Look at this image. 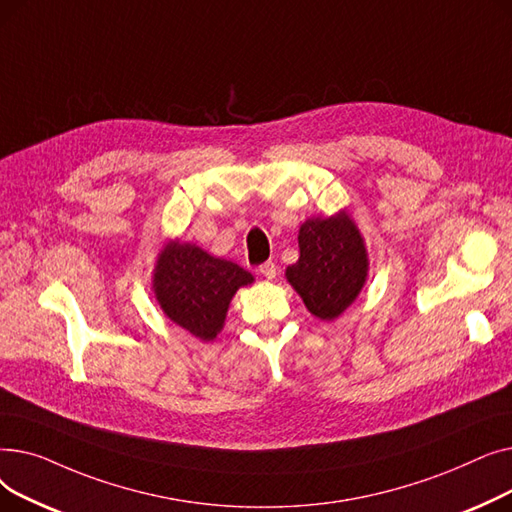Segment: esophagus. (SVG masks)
Returning a JSON list of instances; mask_svg holds the SVG:
<instances>
[{
  "mask_svg": "<svg viewBox=\"0 0 512 512\" xmlns=\"http://www.w3.org/2000/svg\"><path fill=\"white\" fill-rule=\"evenodd\" d=\"M259 274L265 276L267 280H274L276 274H278V267L272 261H265L263 265H259Z\"/></svg>",
  "mask_w": 512,
  "mask_h": 512,
  "instance_id": "34e87169",
  "label": "esophagus"
}]
</instances>
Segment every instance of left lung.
<instances>
[{"label": "left lung", "instance_id": "obj_1", "mask_svg": "<svg viewBox=\"0 0 512 512\" xmlns=\"http://www.w3.org/2000/svg\"><path fill=\"white\" fill-rule=\"evenodd\" d=\"M299 261L286 270L288 282L305 307L332 321L361 292L367 278V253L355 222L346 213L307 220L299 230Z\"/></svg>", "mask_w": 512, "mask_h": 512}]
</instances>
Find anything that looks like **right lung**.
<instances>
[{"label": "right lung", "instance_id": "add662e5", "mask_svg": "<svg viewBox=\"0 0 512 512\" xmlns=\"http://www.w3.org/2000/svg\"><path fill=\"white\" fill-rule=\"evenodd\" d=\"M251 282L253 276L232 261L211 257L188 242H170L159 255L153 288L174 324L201 340H213L234 292Z\"/></svg>", "mask_w": 512, "mask_h": 512}]
</instances>
